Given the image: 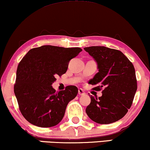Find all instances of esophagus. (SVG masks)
<instances>
[{"label": "esophagus", "mask_w": 150, "mask_h": 150, "mask_svg": "<svg viewBox=\"0 0 150 150\" xmlns=\"http://www.w3.org/2000/svg\"><path fill=\"white\" fill-rule=\"evenodd\" d=\"M78 93H79V95H81V96L86 95V92H84L83 90L81 89V88H79V90H78Z\"/></svg>", "instance_id": "1"}]
</instances>
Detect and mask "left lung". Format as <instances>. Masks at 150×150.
<instances>
[{"instance_id": "left-lung-1", "label": "left lung", "mask_w": 150, "mask_h": 150, "mask_svg": "<svg viewBox=\"0 0 150 150\" xmlns=\"http://www.w3.org/2000/svg\"><path fill=\"white\" fill-rule=\"evenodd\" d=\"M96 60L99 72L89 83L102 90V96H90L91 102L86 112L98 124H110L122 118L132 106L137 90V80L132 62L118 50L106 47L84 48Z\"/></svg>"}]
</instances>
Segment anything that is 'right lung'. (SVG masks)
Here are the masks:
<instances>
[{
  "label": "right lung",
  "instance_id": "right-lung-1",
  "mask_svg": "<svg viewBox=\"0 0 150 150\" xmlns=\"http://www.w3.org/2000/svg\"><path fill=\"white\" fill-rule=\"evenodd\" d=\"M81 51L79 47L44 45L30 49L20 61L14 91L20 111L28 122L37 127H51L62 120L78 88L68 86L55 92L51 85L56 76L66 73L70 60Z\"/></svg>",
  "mask_w": 150,
  "mask_h": 150
}]
</instances>
